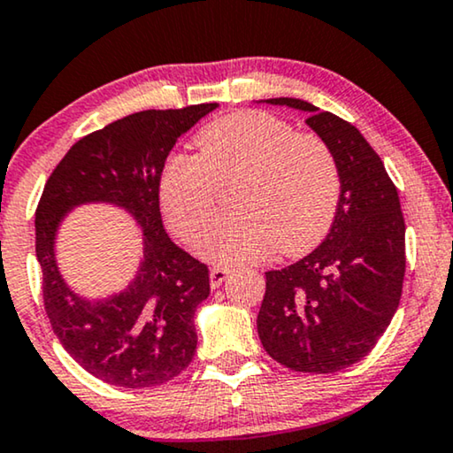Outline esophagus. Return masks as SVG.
I'll list each match as a JSON object with an SVG mask.
<instances>
[{
  "instance_id": "1",
  "label": "esophagus",
  "mask_w": 453,
  "mask_h": 453,
  "mask_svg": "<svg viewBox=\"0 0 453 453\" xmlns=\"http://www.w3.org/2000/svg\"><path fill=\"white\" fill-rule=\"evenodd\" d=\"M227 273H230V269H226V267H213V269H211V273H209L211 288H219V286L223 284V280L227 278Z\"/></svg>"
}]
</instances>
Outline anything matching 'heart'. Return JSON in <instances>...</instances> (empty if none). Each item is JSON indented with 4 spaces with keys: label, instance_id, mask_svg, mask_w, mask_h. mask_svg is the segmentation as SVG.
Here are the masks:
<instances>
[{
    "label": "heart",
    "instance_id": "b5f03b06",
    "mask_svg": "<svg viewBox=\"0 0 453 453\" xmlns=\"http://www.w3.org/2000/svg\"><path fill=\"white\" fill-rule=\"evenodd\" d=\"M196 157L173 154L158 177L165 219L196 244L213 219L219 188L232 184L234 213L204 236L203 255L221 265L295 257L326 238L341 203V167L322 135L295 131L265 111H238L204 125Z\"/></svg>",
    "mask_w": 453,
    "mask_h": 453
}]
</instances>
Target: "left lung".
<instances>
[{"label":"left lung","instance_id":"left-lung-1","mask_svg":"<svg viewBox=\"0 0 453 453\" xmlns=\"http://www.w3.org/2000/svg\"><path fill=\"white\" fill-rule=\"evenodd\" d=\"M269 104L309 112L341 167V203L316 250L265 273L257 330L278 364L330 374L364 359L391 324L405 276V221L397 188L357 127L296 98Z\"/></svg>","mask_w":453,"mask_h":453}]
</instances>
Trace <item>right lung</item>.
Returning <instances> with one entry per match:
<instances>
[{
	"label": "right lung",
	"instance_id": "add662e5",
	"mask_svg": "<svg viewBox=\"0 0 453 453\" xmlns=\"http://www.w3.org/2000/svg\"><path fill=\"white\" fill-rule=\"evenodd\" d=\"M217 104L142 111L81 137L45 181L35 211V250L43 307L68 355L114 387H157L175 379L196 353L194 311L209 296V267L163 230L158 177L177 137ZM127 208L145 232V261L130 288L89 303L67 290L53 257V236L77 203Z\"/></svg>",
	"mask_w": 453,
	"mask_h": 453
}]
</instances>
